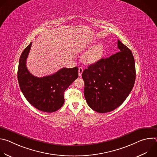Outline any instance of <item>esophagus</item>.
I'll use <instances>...</instances> for the list:
<instances>
[{
  "instance_id": "esophagus-1",
  "label": "esophagus",
  "mask_w": 157,
  "mask_h": 157,
  "mask_svg": "<svg viewBox=\"0 0 157 157\" xmlns=\"http://www.w3.org/2000/svg\"><path fill=\"white\" fill-rule=\"evenodd\" d=\"M83 72V68L82 67H79V69H78V74H79V76H81L82 73Z\"/></svg>"
}]
</instances>
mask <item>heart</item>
Returning <instances> with one entry per match:
<instances>
[{"label":"heart","instance_id":"b5f03b06","mask_svg":"<svg viewBox=\"0 0 157 157\" xmlns=\"http://www.w3.org/2000/svg\"><path fill=\"white\" fill-rule=\"evenodd\" d=\"M104 53V46L98 43L89 48L82 56V59L85 63L93 64L99 61Z\"/></svg>","mask_w":157,"mask_h":157}]
</instances>
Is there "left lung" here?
I'll return each instance as SVG.
<instances>
[{
    "label": "left lung",
    "instance_id": "8db88e82",
    "mask_svg": "<svg viewBox=\"0 0 157 157\" xmlns=\"http://www.w3.org/2000/svg\"><path fill=\"white\" fill-rule=\"evenodd\" d=\"M119 52L88 66L82 73L88 105L99 113L113 111L126 99L135 83V59L132 52L117 40Z\"/></svg>",
    "mask_w": 157,
    "mask_h": 157
}]
</instances>
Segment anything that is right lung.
Instances as JSON below:
<instances>
[{"label": "right lung", "mask_w": 157, "mask_h": 157, "mask_svg": "<svg viewBox=\"0 0 157 157\" xmlns=\"http://www.w3.org/2000/svg\"><path fill=\"white\" fill-rule=\"evenodd\" d=\"M32 42L22 52L17 78L20 88L28 102L39 110L53 113L64 102V92L78 77V68H63L52 75L37 78L28 70L26 61Z\"/></svg>", "instance_id": "obj_1"}]
</instances>
